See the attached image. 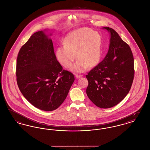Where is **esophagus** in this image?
<instances>
[{
	"label": "esophagus",
	"mask_w": 150,
	"mask_h": 150,
	"mask_svg": "<svg viewBox=\"0 0 150 150\" xmlns=\"http://www.w3.org/2000/svg\"><path fill=\"white\" fill-rule=\"evenodd\" d=\"M75 77L77 79L80 78H81L83 77V75H75Z\"/></svg>",
	"instance_id": "1"
}]
</instances>
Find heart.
Instances as JSON below:
<instances>
[{"label": "heart", "instance_id": "heart-1", "mask_svg": "<svg viewBox=\"0 0 150 150\" xmlns=\"http://www.w3.org/2000/svg\"><path fill=\"white\" fill-rule=\"evenodd\" d=\"M64 45L57 49L58 61L66 68H70L76 58L72 69L73 71L82 72L88 67L99 64L102 57V38L100 34L89 28H83L72 31L66 37Z\"/></svg>", "mask_w": 150, "mask_h": 150}]
</instances>
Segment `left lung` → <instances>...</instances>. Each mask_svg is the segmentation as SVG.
Here are the masks:
<instances>
[{
    "label": "left lung",
    "instance_id": "8db88e82",
    "mask_svg": "<svg viewBox=\"0 0 150 150\" xmlns=\"http://www.w3.org/2000/svg\"><path fill=\"white\" fill-rule=\"evenodd\" d=\"M110 32L109 50L104 59L88 73V98L97 107L108 108L120 103L129 93L134 76V58L127 43L114 30Z\"/></svg>",
    "mask_w": 150,
    "mask_h": 150
}]
</instances>
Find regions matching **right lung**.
<instances>
[{
  "instance_id": "add662e5",
  "label": "right lung",
  "mask_w": 150,
  "mask_h": 150,
  "mask_svg": "<svg viewBox=\"0 0 150 150\" xmlns=\"http://www.w3.org/2000/svg\"><path fill=\"white\" fill-rule=\"evenodd\" d=\"M17 85L25 98L43 111H53L66 99L75 78L57 61L50 39L42 31L30 36L18 52Z\"/></svg>"
}]
</instances>
